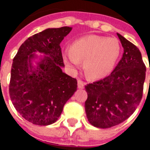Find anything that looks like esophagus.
Wrapping results in <instances>:
<instances>
[{"instance_id": "obj_1", "label": "esophagus", "mask_w": 150, "mask_h": 150, "mask_svg": "<svg viewBox=\"0 0 150 150\" xmlns=\"http://www.w3.org/2000/svg\"><path fill=\"white\" fill-rule=\"evenodd\" d=\"M85 83L81 80H78V88L79 89H84Z\"/></svg>"}]
</instances>
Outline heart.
<instances>
[{
    "instance_id": "obj_1",
    "label": "heart",
    "mask_w": 150,
    "mask_h": 150,
    "mask_svg": "<svg viewBox=\"0 0 150 150\" xmlns=\"http://www.w3.org/2000/svg\"><path fill=\"white\" fill-rule=\"evenodd\" d=\"M121 54V45L115 38L90 35L75 40L63 54L65 64L76 71L84 61V70L93 79L107 77L114 70Z\"/></svg>"
}]
</instances>
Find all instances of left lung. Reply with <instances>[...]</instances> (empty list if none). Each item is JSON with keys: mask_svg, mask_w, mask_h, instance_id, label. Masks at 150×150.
<instances>
[{"mask_svg": "<svg viewBox=\"0 0 150 150\" xmlns=\"http://www.w3.org/2000/svg\"><path fill=\"white\" fill-rule=\"evenodd\" d=\"M123 56L111 74L86 86L85 109L92 125L108 128L117 125L134 113L142 97L146 68L137 47L117 33Z\"/></svg>", "mask_w": 150, "mask_h": 150, "instance_id": "1", "label": "left lung"}]
</instances>
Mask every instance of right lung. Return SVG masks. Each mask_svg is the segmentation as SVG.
Masks as SVG:
<instances>
[{
	"label": "right lung",
	"instance_id": "right-lung-1",
	"mask_svg": "<svg viewBox=\"0 0 150 150\" xmlns=\"http://www.w3.org/2000/svg\"><path fill=\"white\" fill-rule=\"evenodd\" d=\"M72 28H49L28 38L13 59L9 93L14 107L33 125L58 120L77 90V80L62 71L60 44ZM43 54L38 56L36 53Z\"/></svg>",
	"mask_w": 150,
	"mask_h": 150
}]
</instances>
